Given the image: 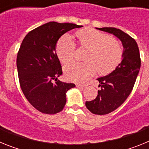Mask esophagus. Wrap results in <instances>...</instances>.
I'll use <instances>...</instances> for the list:
<instances>
[{"instance_id": "34e87169", "label": "esophagus", "mask_w": 149, "mask_h": 149, "mask_svg": "<svg viewBox=\"0 0 149 149\" xmlns=\"http://www.w3.org/2000/svg\"><path fill=\"white\" fill-rule=\"evenodd\" d=\"M86 84H77V87L80 88V89H84V87H86Z\"/></svg>"}]
</instances>
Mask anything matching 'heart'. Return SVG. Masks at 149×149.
Returning a JSON list of instances; mask_svg holds the SVG:
<instances>
[{"label":"heart","instance_id":"b5f03b06","mask_svg":"<svg viewBox=\"0 0 149 149\" xmlns=\"http://www.w3.org/2000/svg\"><path fill=\"white\" fill-rule=\"evenodd\" d=\"M79 47L86 48L83 63H70L64 68L65 75L73 81H84L94 75L107 74L120 63L123 50L119 42L104 33L85 28L75 33ZM56 53L63 64L72 61L75 54V45L68 34L63 35L56 45Z\"/></svg>","mask_w":149,"mask_h":149}]
</instances>
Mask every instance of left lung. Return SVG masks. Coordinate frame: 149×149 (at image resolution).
Here are the masks:
<instances>
[{
	"label": "left lung",
	"instance_id": "1",
	"mask_svg": "<svg viewBox=\"0 0 149 149\" xmlns=\"http://www.w3.org/2000/svg\"><path fill=\"white\" fill-rule=\"evenodd\" d=\"M113 34L120 39L124 51L122 62L113 72L97 80L99 82L95 99L86 101V108L93 114L105 115L116 110L131 94L141 65L137 43L128 34L115 27L96 28Z\"/></svg>",
	"mask_w": 149,
	"mask_h": 149
}]
</instances>
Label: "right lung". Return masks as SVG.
I'll return each instance as SVG.
<instances>
[{
    "instance_id": "add662e5",
    "label": "right lung",
    "mask_w": 149,
    "mask_h": 149,
    "mask_svg": "<svg viewBox=\"0 0 149 149\" xmlns=\"http://www.w3.org/2000/svg\"><path fill=\"white\" fill-rule=\"evenodd\" d=\"M78 27L81 26L48 22L30 31L22 41L16 60L21 89L30 104L42 113L62 111L65 93L75 86L57 80L63 71L55 50L61 36Z\"/></svg>"
}]
</instances>
